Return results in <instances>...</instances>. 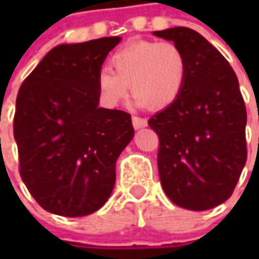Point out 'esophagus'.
<instances>
[{"mask_svg": "<svg viewBox=\"0 0 259 259\" xmlns=\"http://www.w3.org/2000/svg\"><path fill=\"white\" fill-rule=\"evenodd\" d=\"M133 125H134L135 130L144 128V126H147V119L145 118H140V116H133Z\"/></svg>", "mask_w": 259, "mask_h": 259, "instance_id": "1", "label": "esophagus"}]
</instances>
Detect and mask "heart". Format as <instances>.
Returning <instances> with one entry per match:
<instances>
[{
	"label": "heart",
	"instance_id": "obj_1",
	"mask_svg": "<svg viewBox=\"0 0 259 259\" xmlns=\"http://www.w3.org/2000/svg\"><path fill=\"white\" fill-rule=\"evenodd\" d=\"M109 70L96 76L102 104L115 108L128 96V86L138 106L161 109L174 104L183 91L187 59L173 41L138 40L116 50L109 59Z\"/></svg>",
	"mask_w": 259,
	"mask_h": 259
}]
</instances>
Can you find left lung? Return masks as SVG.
Instances as JSON below:
<instances>
[{
	"label": "left lung",
	"mask_w": 259,
	"mask_h": 259,
	"mask_svg": "<svg viewBox=\"0 0 259 259\" xmlns=\"http://www.w3.org/2000/svg\"><path fill=\"white\" fill-rule=\"evenodd\" d=\"M154 35L180 46L187 59L179 99L148 121L160 141V182L177 206L207 210L231 197L246 163V109L238 77L192 28L174 27Z\"/></svg>",
	"instance_id": "obj_1"
}]
</instances>
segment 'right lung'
<instances>
[{
  "label": "right lung",
  "instance_id": "obj_1",
  "mask_svg": "<svg viewBox=\"0 0 259 259\" xmlns=\"http://www.w3.org/2000/svg\"><path fill=\"white\" fill-rule=\"evenodd\" d=\"M121 37L52 49L17 95L20 176L50 213L77 218L112 193L115 163L134 137L131 115L99 108L96 76Z\"/></svg>",
  "mask_w": 259,
  "mask_h": 259
}]
</instances>
